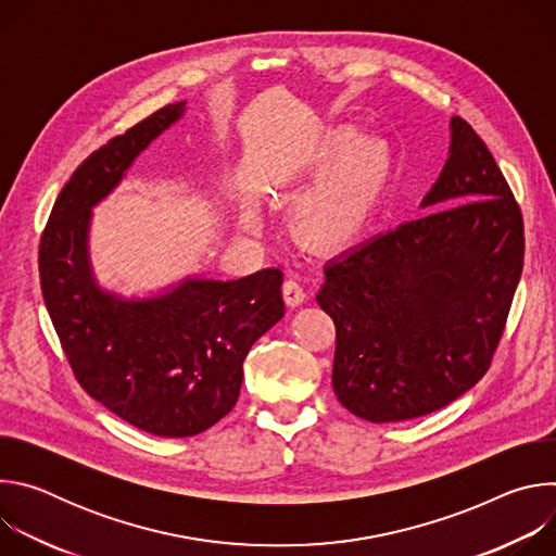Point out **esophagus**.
I'll return each mask as SVG.
<instances>
[{
    "label": "esophagus",
    "mask_w": 556,
    "mask_h": 556,
    "mask_svg": "<svg viewBox=\"0 0 556 556\" xmlns=\"http://www.w3.org/2000/svg\"><path fill=\"white\" fill-rule=\"evenodd\" d=\"M283 299H286V303L290 305V307H296V305H301L307 296H305V290H303V286L296 281V279H288V281H283Z\"/></svg>",
    "instance_id": "esophagus-1"
}]
</instances>
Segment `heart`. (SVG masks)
Segmentation results:
<instances>
[{
	"instance_id": "obj_1",
	"label": "heart",
	"mask_w": 556,
	"mask_h": 556,
	"mask_svg": "<svg viewBox=\"0 0 556 556\" xmlns=\"http://www.w3.org/2000/svg\"><path fill=\"white\" fill-rule=\"evenodd\" d=\"M391 169L389 147L339 129L314 157L312 187L292 213V230L319 251L350 244L374 215Z\"/></svg>"
}]
</instances>
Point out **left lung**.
<instances>
[{
    "label": "left lung",
    "instance_id": "8db88e82",
    "mask_svg": "<svg viewBox=\"0 0 556 556\" xmlns=\"http://www.w3.org/2000/svg\"><path fill=\"white\" fill-rule=\"evenodd\" d=\"M420 206L435 211L328 262L316 294L337 326V399L376 425L433 414L486 374L523 268L521 211L457 116Z\"/></svg>",
    "mask_w": 556,
    "mask_h": 556
}]
</instances>
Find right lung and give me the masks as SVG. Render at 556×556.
Masks as SVG:
<instances>
[{"instance_id": "add662e5", "label": "right lung", "mask_w": 556, "mask_h": 556, "mask_svg": "<svg viewBox=\"0 0 556 556\" xmlns=\"http://www.w3.org/2000/svg\"><path fill=\"white\" fill-rule=\"evenodd\" d=\"M185 110L180 101L153 112L78 165L39 244L43 301L76 380L112 414L161 438L198 435L235 407L249 350L286 309L279 268L235 281L187 277L144 299L99 286L92 208Z\"/></svg>"}]
</instances>
